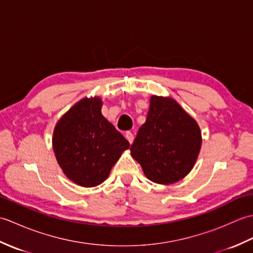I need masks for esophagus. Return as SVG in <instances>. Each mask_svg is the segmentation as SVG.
<instances>
[{"label": "esophagus", "instance_id": "esophagus-1", "mask_svg": "<svg viewBox=\"0 0 253 253\" xmlns=\"http://www.w3.org/2000/svg\"><path fill=\"white\" fill-rule=\"evenodd\" d=\"M125 137H126L127 140L129 141V143L131 144V143H132V141H133V135H132V132H130V131H127V132L125 133Z\"/></svg>", "mask_w": 253, "mask_h": 253}]
</instances>
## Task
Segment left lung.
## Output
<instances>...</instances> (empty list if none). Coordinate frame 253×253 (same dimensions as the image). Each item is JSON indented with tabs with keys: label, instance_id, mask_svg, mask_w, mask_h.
<instances>
[{
	"label": "left lung",
	"instance_id": "8db88e82",
	"mask_svg": "<svg viewBox=\"0 0 253 253\" xmlns=\"http://www.w3.org/2000/svg\"><path fill=\"white\" fill-rule=\"evenodd\" d=\"M201 143L195 118L173 98L152 95L146 123L138 130L130 154L148 179L170 185L190 173Z\"/></svg>",
	"mask_w": 253,
	"mask_h": 253
}]
</instances>
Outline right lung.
I'll list each match as a JSON object with an SVG mask.
<instances>
[{"label": "right lung", "mask_w": 253, "mask_h": 253, "mask_svg": "<svg viewBox=\"0 0 253 253\" xmlns=\"http://www.w3.org/2000/svg\"><path fill=\"white\" fill-rule=\"evenodd\" d=\"M102 104L100 96L79 100L53 131V151L63 173L85 188L102 184L129 148V142L102 115Z\"/></svg>", "instance_id": "right-lung-1"}]
</instances>
